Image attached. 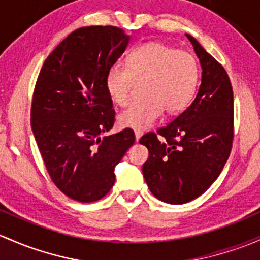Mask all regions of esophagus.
Here are the masks:
<instances>
[{
    "instance_id": "34e87169",
    "label": "esophagus",
    "mask_w": 260,
    "mask_h": 260,
    "mask_svg": "<svg viewBox=\"0 0 260 260\" xmlns=\"http://www.w3.org/2000/svg\"><path fill=\"white\" fill-rule=\"evenodd\" d=\"M143 132L142 131H135V136H136V141H139V138L142 137Z\"/></svg>"
}]
</instances>
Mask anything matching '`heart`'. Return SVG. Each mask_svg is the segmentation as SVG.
<instances>
[{
	"label": "heart",
	"instance_id": "1",
	"mask_svg": "<svg viewBox=\"0 0 260 260\" xmlns=\"http://www.w3.org/2000/svg\"><path fill=\"white\" fill-rule=\"evenodd\" d=\"M136 82H143L144 97L124 109L118 122L139 131L151 127L163 109L176 114L190 105L198 89L199 64L187 51L163 42L143 43L131 51L127 66L112 64L105 77L108 95L122 107L129 103Z\"/></svg>",
	"mask_w": 260,
	"mask_h": 260
}]
</instances>
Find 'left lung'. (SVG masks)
Masks as SVG:
<instances>
[{"label": "left lung", "mask_w": 260, "mask_h": 260, "mask_svg": "<svg viewBox=\"0 0 260 260\" xmlns=\"http://www.w3.org/2000/svg\"><path fill=\"white\" fill-rule=\"evenodd\" d=\"M202 66L197 97L184 112L139 143L148 148L143 177L152 194L183 204L203 194L222 172L234 138V100L223 66L190 35Z\"/></svg>", "instance_id": "1"}]
</instances>
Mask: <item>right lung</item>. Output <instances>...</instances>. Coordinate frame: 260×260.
<instances>
[{"label": "right lung", "mask_w": 260, "mask_h": 260, "mask_svg": "<svg viewBox=\"0 0 260 260\" xmlns=\"http://www.w3.org/2000/svg\"><path fill=\"white\" fill-rule=\"evenodd\" d=\"M128 42L116 26L82 27L54 48L38 75L32 131L52 182L73 201L91 203L107 194L114 167L135 143L131 128L101 137L116 117L106 72Z\"/></svg>", "instance_id": "add662e5"}]
</instances>
